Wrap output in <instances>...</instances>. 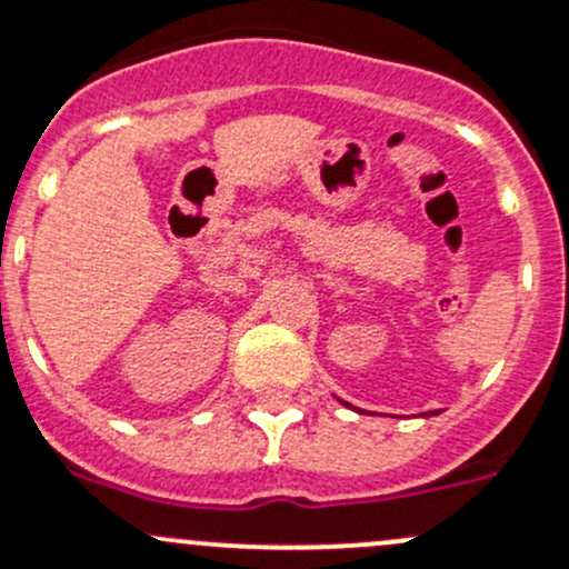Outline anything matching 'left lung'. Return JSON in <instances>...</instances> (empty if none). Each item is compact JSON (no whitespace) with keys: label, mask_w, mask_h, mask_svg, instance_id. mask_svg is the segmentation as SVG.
<instances>
[{"label":"left lung","mask_w":569,"mask_h":569,"mask_svg":"<svg viewBox=\"0 0 569 569\" xmlns=\"http://www.w3.org/2000/svg\"><path fill=\"white\" fill-rule=\"evenodd\" d=\"M337 402H342V399H337ZM342 405H346V408H351V410H356V413H365V410H359V408H353V405H348V402H342ZM423 418H427V416H437L435 413V410H429V413H421Z\"/></svg>","instance_id":"obj_1"}]
</instances>
